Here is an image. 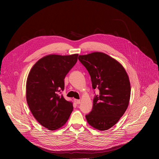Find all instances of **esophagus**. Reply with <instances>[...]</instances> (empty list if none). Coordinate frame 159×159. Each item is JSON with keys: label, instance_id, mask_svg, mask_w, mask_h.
<instances>
[{"label": "esophagus", "instance_id": "1", "mask_svg": "<svg viewBox=\"0 0 159 159\" xmlns=\"http://www.w3.org/2000/svg\"><path fill=\"white\" fill-rule=\"evenodd\" d=\"M74 102L77 104H79L80 103V101L79 100V99H74Z\"/></svg>", "mask_w": 159, "mask_h": 159}]
</instances>
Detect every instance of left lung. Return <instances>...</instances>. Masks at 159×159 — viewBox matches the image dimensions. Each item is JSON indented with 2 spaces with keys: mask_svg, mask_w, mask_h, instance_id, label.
<instances>
[{
  "mask_svg": "<svg viewBox=\"0 0 159 159\" xmlns=\"http://www.w3.org/2000/svg\"><path fill=\"white\" fill-rule=\"evenodd\" d=\"M79 60L89 72L93 89L99 90L93 110L85 116L87 123L96 129L107 130L128 108L131 94L128 75L119 61L102 52L79 55Z\"/></svg>",
  "mask_w": 159,
  "mask_h": 159,
  "instance_id": "obj_1",
  "label": "left lung"
}]
</instances>
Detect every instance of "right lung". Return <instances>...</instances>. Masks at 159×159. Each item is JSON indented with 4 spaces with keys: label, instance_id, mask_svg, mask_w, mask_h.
Returning <instances> with one entry per match:
<instances>
[{
    "label": "right lung",
    "instance_id": "1",
    "mask_svg": "<svg viewBox=\"0 0 159 159\" xmlns=\"http://www.w3.org/2000/svg\"><path fill=\"white\" fill-rule=\"evenodd\" d=\"M78 54L48 55L33 66L26 81V101L37 121L49 130L61 128L73 111V103L60 94L64 79L77 61Z\"/></svg>",
    "mask_w": 159,
    "mask_h": 159
}]
</instances>
